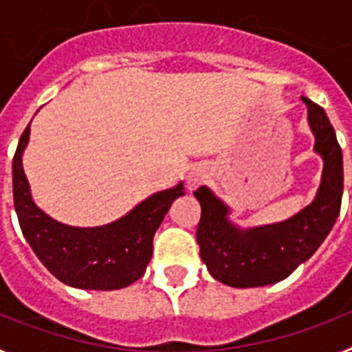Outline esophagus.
Returning a JSON list of instances; mask_svg holds the SVG:
<instances>
[{"label":"esophagus","instance_id":"1","mask_svg":"<svg viewBox=\"0 0 352 352\" xmlns=\"http://www.w3.org/2000/svg\"><path fill=\"white\" fill-rule=\"evenodd\" d=\"M204 179V170L201 167H192L186 174V186L190 188V190H195Z\"/></svg>","mask_w":352,"mask_h":352}]
</instances>
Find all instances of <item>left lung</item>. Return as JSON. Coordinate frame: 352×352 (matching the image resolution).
Masks as SVG:
<instances>
[{
	"label": "left lung",
	"instance_id": "1",
	"mask_svg": "<svg viewBox=\"0 0 352 352\" xmlns=\"http://www.w3.org/2000/svg\"><path fill=\"white\" fill-rule=\"evenodd\" d=\"M301 98L309 107L316 149L324 158L321 188L310 206L282 223L239 231L227 222V208L206 186L194 192L201 203V220L195 231L201 259L211 276L222 284L259 287L282 280L319 248L340 213L342 148L324 109L307 96Z\"/></svg>",
	"mask_w": 352,
	"mask_h": 352
}]
</instances>
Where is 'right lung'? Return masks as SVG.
<instances>
[{"label":"right lung","mask_w":352,"mask_h":352,"mask_svg":"<svg viewBox=\"0 0 352 352\" xmlns=\"http://www.w3.org/2000/svg\"><path fill=\"white\" fill-rule=\"evenodd\" d=\"M30 125L19 139L12 162L14 206L19 226L42 264L63 284L89 291H114L139 280L153 254V236L183 185L157 192L120 220L102 227L56 222L31 199L23 169Z\"/></svg>","instance_id":"1"}]
</instances>
